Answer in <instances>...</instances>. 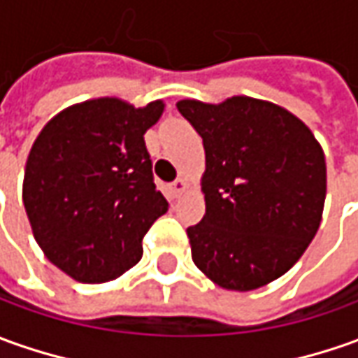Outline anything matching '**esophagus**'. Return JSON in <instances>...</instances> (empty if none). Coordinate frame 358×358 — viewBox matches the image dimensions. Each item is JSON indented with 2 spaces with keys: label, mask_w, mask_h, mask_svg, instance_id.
Wrapping results in <instances>:
<instances>
[{
  "label": "esophagus",
  "mask_w": 358,
  "mask_h": 358,
  "mask_svg": "<svg viewBox=\"0 0 358 358\" xmlns=\"http://www.w3.org/2000/svg\"><path fill=\"white\" fill-rule=\"evenodd\" d=\"M186 189H188V182H186L184 178H178L172 182V194H174L176 198H178V196H182Z\"/></svg>",
  "instance_id": "34e87169"
}]
</instances>
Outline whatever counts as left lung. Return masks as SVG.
Returning a JSON list of instances; mask_svg holds the SVG:
<instances>
[{"instance_id": "1", "label": "left lung", "mask_w": 358, "mask_h": 358, "mask_svg": "<svg viewBox=\"0 0 358 358\" xmlns=\"http://www.w3.org/2000/svg\"><path fill=\"white\" fill-rule=\"evenodd\" d=\"M206 148V215L186 229L192 261L221 288L257 290L298 262L322 223L325 157L290 111L235 96L182 99Z\"/></svg>"}]
</instances>
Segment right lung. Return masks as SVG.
<instances>
[{"label":"right lung","instance_id":"obj_1","mask_svg":"<svg viewBox=\"0 0 358 358\" xmlns=\"http://www.w3.org/2000/svg\"><path fill=\"white\" fill-rule=\"evenodd\" d=\"M164 103L99 97L64 109L33 143L23 203L46 259L74 280L108 282L143 257V237L169 210L143 135Z\"/></svg>","mask_w":358,"mask_h":358}]
</instances>
